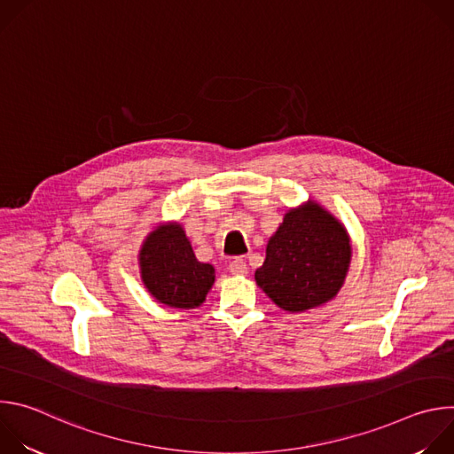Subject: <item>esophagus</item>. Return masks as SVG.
<instances>
[{
  "instance_id": "obj_1",
  "label": "esophagus",
  "mask_w": 454,
  "mask_h": 454,
  "mask_svg": "<svg viewBox=\"0 0 454 454\" xmlns=\"http://www.w3.org/2000/svg\"><path fill=\"white\" fill-rule=\"evenodd\" d=\"M230 273L231 275H246L247 273V264L242 256H235L233 261L230 262Z\"/></svg>"
}]
</instances>
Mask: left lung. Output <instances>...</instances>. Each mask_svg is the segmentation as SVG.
<instances>
[{"label":"left lung","mask_w":454,"mask_h":454,"mask_svg":"<svg viewBox=\"0 0 454 454\" xmlns=\"http://www.w3.org/2000/svg\"><path fill=\"white\" fill-rule=\"evenodd\" d=\"M350 242L345 228L314 203L291 210L270 239L256 284L284 310L298 312L329 301L341 289Z\"/></svg>","instance_id":"obj_1"}]
</instances>
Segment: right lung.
I'll list each match as a JSON object with an SVG mask.
<instances>
[{
	"instance_id": "1",
	"label": "right lung",
	"mask_w": 454,
	"mask_h": 454,
	"mask_svg": "<svg viewBox=\"0 0 454 454\" xmlns=\"http://www.w3.org/2000/svg\"><path fill=\"white\" fill-rule=\"evenodd\" d=\"M140 264L149 293L168 307L201 305L215 280L214 266L198 261L179 224L160 226L147 237Z\"/></svg>"
}]
</instances>
